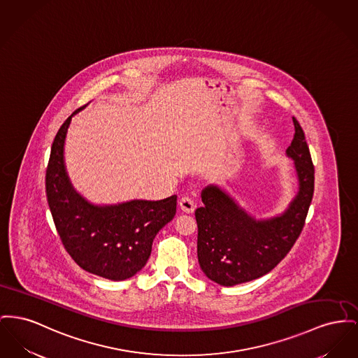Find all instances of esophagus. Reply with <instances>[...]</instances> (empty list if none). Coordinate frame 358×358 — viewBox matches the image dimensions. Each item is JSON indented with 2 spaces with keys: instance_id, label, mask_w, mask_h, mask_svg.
Here are the masks:
<instances>
[{
  "instance_id": "esophagus-1",
  "label": "esophagus",
  "mask_w": 358,
  "mask_h": 358,
  "mask_svg": "<svg viewBox=\"0 0 358 358\" xmlns=\"http://www.w3.org/2000/svg\"><path fill=\"white\" fill-rule=\"evenodd\" d=\"M178 206H180V208H181L182 212H187V213H192V212L194 210V208H196L194 201H193L190 197H182V199H180Z\"/></svg>"
}]
</instances>
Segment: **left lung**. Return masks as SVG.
<instances>
[{"label":"left lung","instance_id":"obj_1","mask_svg":"<svg viewBox=\"0 0 358 358\" xmlns=\"http://www.w3.org/2000/svg\"><path fill=\"white\" fill-rule=\"evenodd\" d=\"M294 136L285 154L294 161L297 192L281 213L257 219L231 194L210 184L197 208V258L213 282L232 287L269 273L292 249L303 230L314 194V165L304 132L292 117Z\"/></svg>","mask_w":358,"mask_h":358}]
</instances>
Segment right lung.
<instances>
[{
  "label": "right lung",
  "instance_id": "right-lung-1",
  "mask_svg": "<svg viewBox=\"0 0 358 358\" xmlns=\"http://www.w3.org/2000/svg\"><path fill=\"white\" fill-rule=\"evenodd\" d=\"M77 109L59 128L45 173L47 201L66 252L89 273L122 281L142 271L158 231L174 217L177 196L94 204L73 187L64 164L67 129Z\"/></svg>",
  "mask_w": 358,
  "mask_h": 358
}]
</instances>
